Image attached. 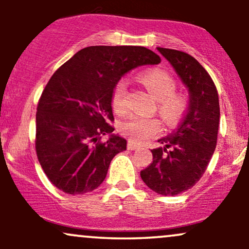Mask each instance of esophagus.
I'll return each instance as SVG.
<instances>
[{
  "mask_svg": "<svg viewBox=\"0 0 249 249\" xmlns=\"http://www.w3.org/2000/svg\"><path fill=\"white\" fill-rule=\"evenodd\" d=\"M127 148H128V150H131V151H133V150H138V148H139V145L134 144L133 142H127Z\"/></svg>",
  "mask_w": 249,
  "mask_h": 249,
  "instance_id": "esophagus-1",
  "label": "esophagus"
}]
</instances>
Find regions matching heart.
<instances>
[{
  "label": "heart",
  "mask_w": 249,
  "mask_h": 249,
  "mask_svg": "<svg viewBox=\"0 0 249 249\" xmlns=\"http://www.w3.org/2000/svg\"><path fill=\"white\" fill-rule=\"evenodd\" d=\"M139 79L156 98L157 110L167 125L177 124L186 112L188 107L187 97L177 92V82L170 73L159 69L147 70L139 76ZM111 105L113 111L119 115L126 112V83L119 81L112 89ZM161 125L157 118H145L131 116L121 124V131L131 141L142 142L160 132Z\"/></svg>",
  "instance_id": "1"
}]
</instances>
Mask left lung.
<instances>
[{
	"instance_id": "1",
	"label": "left lung",
	"mask_w": 249,
	"mask_h": 249,
	"mask_svg": "<svg viewBox=\"0 0 249 249\" xmlns=\"http://www.w3.org/2000/svg\"><path fill=\"white\" fill-rule=\"evenodd\" d=\"M176 70L190 93L179 126L151 150L153 161L141 172L142 181L161 196H177L193 187L210 164L218 141L220 107L214 82L194 57L157 48Z\"/></svg>"
}]
</instances>
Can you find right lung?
Returning <instances> with one entry per match:
<instances>
[{
  "label": "right lung",
  "mask_w": 249,
  "mask_h": 249,
  "mask_svg": "<svg viewBox=\"0 0 249 249\" xmlns=\"http://www.w3.org/2000/svg\"><path fill=\"white\" fill-rule=\"evenodd\" d=\"M160 63L150 49L95 45L79 50L45 85L37 105L36 153L48 179L68 194H84L104 181L110 162L126 150L113 134L111 93L141 65ZM110 134L105 143L102 135Z\"/></svg>",
  "instance_id": "obj_1"
}]
</instances>
